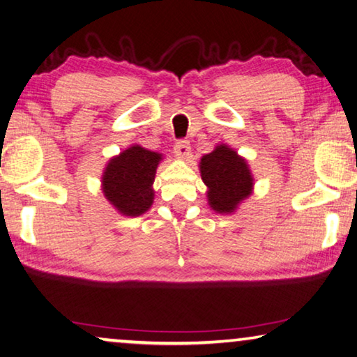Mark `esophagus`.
Here are the masks:
<instances>
[{
  "mask_svg": "<svg viewBox=\"0 0 357 357\" xmlns=\"http://www.w3.org/2000/svg\"><path fill=\"white\" fill-rule=\"evenodd\" d=\"M189 152H190V144L188 139H179L174 143V155L176 157L185 158L189 157Z\"/></svg>",
  "mask_w": 357,
  "mask_h": 357,
  "instance_id": "obj_1",
  "label": "esophagus"
}]
</instances>
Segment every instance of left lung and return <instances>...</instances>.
<instances>
[{"label": "left lung", "mask_w": 357, "mask_h": 357, "mask_svg": "<svg viewBox=\"0 0 357 357\" xmlns=\"http://www.w3.org/2000/svg\"><path fill=\"white\" fill-rule=\"evenodd\" d=\"M200 173L208 190V202L214 211L231 213L251 194L252 176L245 158L220 144L200 160Z\"/></svg>", "instance_id": "1"}]
</instances>
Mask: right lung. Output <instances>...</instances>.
Instances as JSON below:
<instances>
[{"mask_svg": "<svg viewBox=\"0 0 357 357\" xmlns=\"http://www.w3.org/2000/svg\"><path fill=\"white\" fill-rule=\"evenodd\" d=\"M162 155L132 146L111 158L103 174L105 197L126 216H139L154 202L152 183Z\"/></svg>", "mask_w": 357, "mask_h": 357, "instance_id": "add662e5", "label": "right lung"}]
</instances>
